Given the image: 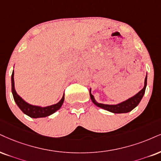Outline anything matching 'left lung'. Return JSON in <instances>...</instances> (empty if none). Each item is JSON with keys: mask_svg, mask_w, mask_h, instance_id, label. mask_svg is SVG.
Returning <instances> with one entry per match:
<instances>
[{"mask_svg": "<svg viewBox=\"0 0 161 161\" xmlns=\"http://www.w3.org/2000/svg\"><path fill=\"white\" fill-rule=\"evenodd\" d=\"M146 85H147V74H146V77L145 78L143 88L140 92L136 93V95H134V96L130 97V98L127 99V100L124 101V102H122L116 104H102V103H98L95 99V97L92 96V93H91V88L90 89V96L93 104H96L98 108L104 109L105 110H108L109 112L114 113V114H126V113H128L132 110H134L139 104V103L140 102V101H141V99L144 96Z\"/></svg>", "mask_w": 161, "mask_h": 161, "instance_id": "left-lung-1", "label": "left lung"}]
</instances>
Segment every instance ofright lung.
<instances>
[{"label": "right lung", "mask_w": 161, "mask_h": 161, "mask_svg": "<svg viewBox=\"0 0 161 161\" xmlns=\"http://www.w3.org/2000/svg\"><path fill=\"white\" fill-rule=\"evenodd\" d=\"M11 82L12 93H13L14 100H15V103H16L18 107H19L20 110L22 111L24 114L27 115V116L31 117V118H43V117L50 116V115L54 114L57 110H58L63 105V102H64V95H63L60 101L57 102V104L49 105V106L46 107H41L31 104L27 102H25L19 95H18L16 91H15V82H14V70L13 71V74H12Z\"/></svg>", "instance_id": "add662e5"}]
</instances>
